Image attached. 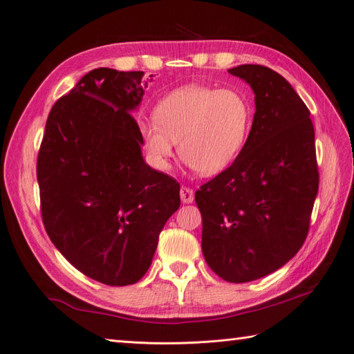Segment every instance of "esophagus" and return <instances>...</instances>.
Here are the masks:
<instances>
[{
  "instance_id": "obj_1",
  "label": "esophagus",
  "mask_w": 354,
  "mask_h": 354,
  "mask_svg": "<svg viewBox=\"0 0 354 354\" xmlns=\"http://www.w3.org/2000/svg\"><path fill=\"white\" fill-rule=\"evenodd\" d=\"M180 198L185 203H192L195 199V192L194 189H190L187 186H183L180 189Z\"/></svg>"
}]
</instances>
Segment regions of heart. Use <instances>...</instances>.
Wrapping results in <instances>:
<instances>
[{"label":"heart","mask_w":354,"mask_h":354,"mask_svg":"<svg viewBox=\"0 0 354 354\" xmlns=\"http://www.w3.org/2000/svg\"><path fill=\"white\" fill-rule=\"evenodd\" d=\"M250 122V104L241 93L186 85L158 103L155 121L143 122L140 131L158 167H168L178 142L180 158L196 173L211 176L238 156Z\"/></svg>","instance_id":"1"}]
</instances>
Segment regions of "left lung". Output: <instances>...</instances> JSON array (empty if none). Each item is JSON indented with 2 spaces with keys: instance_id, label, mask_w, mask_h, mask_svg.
Returning <instances> with one entry per match:
<instances>
[{
  "instance_id": "1",
  "label": "left lung",
  "mask_w": 354,
  "mask_h": 354,
  "mask_svg": "<svg viewBox=\"0 0 354 354\" xmlns=\"http://www.w3.org/2000/svg\"><path fill=\"white\" fill-rule=\"evenodd\" d=\"M229 72L251 85L255 113L233 164L195 194L202 252L221 279L243 283L286 264L301 248L319 189L310 111L282 75L261 65Z\"/></svg>"
}]
</instances>
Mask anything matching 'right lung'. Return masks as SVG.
Returning a JSON list of instances; mask_svg holds the SVG:
<instances>
[{"label":"right lung","mask_w":354,"mask_h":354,"mask_svg":"<svg viewBox=\"0 0 354 354\" xmlns=\"http://www.w3.org/2000/svg\"><path fill=\"white\" fill-rule=\"evenodd\" d=\"M143 75L109 68L84 75L51 108L37 160L51 242L75 269L111 286L142 279L180 207L177 180L142 156L130 112L147 87Z\"/></svg>","instance_id":"1"}]
</instances>
